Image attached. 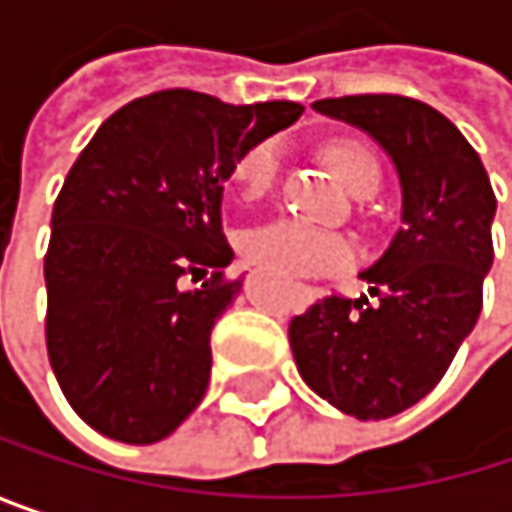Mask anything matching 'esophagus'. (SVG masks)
I'll list each match as a JSON object with an SVG mask.
<instances>
[{
  "label": "esophagus",
  "instance_id": "obj_1",
  "mask_svg": "<svg viewBox=\"0 0 512 512\" xmlns=\"http://www.w3.org/2000/svg\"><path fill=\"white\" fill-rule=\"evenodd\" d=\"M299 296H302V302H311V293L305 287H299Z\"/></svg>",
  "mask_w": 512,
  "mask_h": 512
}]
</instances>
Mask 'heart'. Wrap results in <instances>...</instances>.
<instances>
[{
  "label": "heart",
  "mask_w": 512,
  "mask_h": 512,
  "mask_svg": "<svg viewBox=\"0 0 512 512\" xmlns=\"http://www.w3.org/2000/svg\"><path fill=\"white\" fill-rule=\"evenodd\" d=\"M323 159L353 195L376 192L379 162L364 145L329 142L323 148ZM278 171L281 148L275 139H266L240 156L234 168V183L243 198L255 201L275 186ZM243 255L278 275H326L353 263V246L332 231H320L296 219H272L243 234Z\"/></svg>",
  "instance_id": "b5f03b06"
}]
</instances>
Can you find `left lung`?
<instances>
[{
    "label": "left lung",
    "mask_w": 512,
    "mask_h": 512,
    "mask_svg": "<svg viewBox=\"0 0 512 512\" xmlns=\"http://www.w3.org/2000/svg\"><path fill=\"white\" fill-rule=\"evenodd\" d=\"M314 109L367 130L391 154L403 225L361 272L376 302L317 299L290 320V347L323 400L358 421L391 418L439 385L480 317L495 192L465 136L421 100L353 94Z\"/></svg>",
    "instance_id": "left-lung-1"
}]
</instances>
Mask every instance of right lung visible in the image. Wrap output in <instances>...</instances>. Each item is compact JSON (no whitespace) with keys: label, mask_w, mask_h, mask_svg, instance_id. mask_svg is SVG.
Segmentation results:
<instances>
[{"label":"right lung","mask_w":512,"mask_h":512,"mask_svg":"<svg viewBox=\"0 0 512 512\" xmlns=\"http://www.w3.org/2000/svg\"><path fill=\"white\" fill-rule=\"evenodd\" d=\"M302 112L293 100L156 91L106 118L67 171L44 257L47 353L97 433L154 445L201 403L213 323L243 287L225 275V180ZM207 271L201 288L182 287Z\"/></svg>","instance_id":"add662e5"}]
</instances>
